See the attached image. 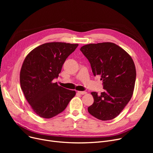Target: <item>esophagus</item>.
<instances>
[{"instance_id": "esophagus-1", "label": "esophagus", "mask_w": 153, "mask_h": 153, "mask_svg": "<svg viewBox=\"0 0 153 153\" xmlns=\"http://www.w3.org/2000/svg\"><path fill=\"white\" fill-rule=\"evenodd\" d=\"M77 93L79 94H81V95H84V94H87V92L85 91H77Z\"/></svg>"}]
</instances>
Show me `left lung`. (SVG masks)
<instances>
[{
  "label": "left lung",
  "instance_id": "8db88e82",
  "mask_svg": "<svg viewBox=\"0 0 153 153\" xmlns=\"http://www.w3.org/2000/svg\"><path fill=\"white\" fill-rule=\"evenodd\" d=\"M89 60L94 76L99 75L104 92H92L94 103L89 113L106 121L117 117L130 100L136 81V68L130 54L110 42L91 43L80 49Z\"/></svg>",
  "mask_w": 153,
  "mask_h": 153
}]
</instances>
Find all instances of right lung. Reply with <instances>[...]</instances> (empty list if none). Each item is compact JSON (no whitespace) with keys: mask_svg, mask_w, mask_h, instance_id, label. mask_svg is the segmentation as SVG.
I'll list each match as a JSON object with an SVG mask.
<instances>
[{"mask_svg":"<svg viewBox=\"0 0 153 153\" xmlns=\"http://www.w3.org/2000/svg\"><path fill=\"white\" fill-rule=\"evenodd\" d=\"M78 44L44 43L30 51L24 59L20 82L24 95L35 114L51 118L63 111L76 92L53 82L66 58Z\"/></svg>","mask_w":153,"mask_h":153,"instance_id":"add662e5","label":"right lung"}]
</instances>
